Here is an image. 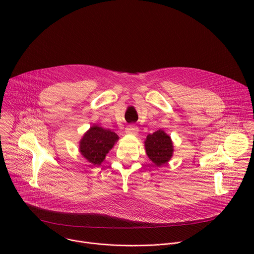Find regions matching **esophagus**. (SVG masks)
<instances>
[{
  "label": "esophagus",
  "mask_w": 254,
  "mask_h": 254,
  "mask_svg": "<svg viewBox=\"0 0 254 254\" xmlns=\"http://www.w3.org/2000/svg\"><path fill=\"white\" fill-rule=\"evenodd\" d=\"M137 132H138V128L134 125H129L126 128V133H127V134L135 135V134H137Z\"/></svg>",
  "instance_id": "1"
}]
</instances>
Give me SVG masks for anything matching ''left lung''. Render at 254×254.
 Masks as SVG:
<instances>
[{"label":"left lung","mask_w":254,"mask_h":254,"mask_svg":"<svg viewBox=\"0 0 254 254\" xmlns=\"http://www.w3.org/2000/svg\"><path fill=\"white\" fill-rule=\"evenodd\" d=\"M144 148L150 160L158 167L167 164L174 152L173 141L170 135L162 129L148 134L144 140Z\"/></svg>","instance_id":"left-lung-1"}]
</instances>
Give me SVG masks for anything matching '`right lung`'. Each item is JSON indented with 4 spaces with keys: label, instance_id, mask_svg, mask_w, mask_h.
I'll return each instance as SVG.
<instances>
[{
    "label": "right lung",
    "instance_id": "1",
    "mask_svg": "<svg viewBox=\"0 0 254 254\" xmlns=\"http://www.w3.org/2000/svg\"><path fill=\"white\" fill-rule=\"evenodd\" d=\"M119 135L111 129L92 126L79 141L80 154L91 164L100 165L118 141Z\"/></svg>",
    "mask_w": 254,
    "mask_h": 254
}]
</instances>
